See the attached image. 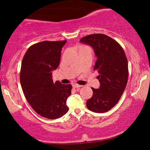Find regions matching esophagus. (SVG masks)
I'll return each mask as SVG.
<instances>
[{
	"label": "esophagus",
	"mask_w": 150,
	"mask_h": 150,
	"mask_svg": "<svg viewBox=\"0 0 150 150\" xmlns=\"http://www.w3.org/2000/svg\"><path fill=\"white\" fill-rule=\"evenodd\" d=\"M82 87V85H78V84H73V87L74 88H78V87Z\"/></svg>",
	"instance_id": "1"
}]
</instances>
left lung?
<instances>
[{"instance_id":"8db88e82","label":"left lung","mask_w":150,"mask_h":150,"mask_svg":"<svg viewBox=\"0 0 150 150\" xmlns=\"http://www.w3.org/2000/svg\"><path fill=\"white\" fill-rule=\"evenodd\" d=\"M80 42L92 46L97 59L94 70L98 73L99 88H91L93 96L87 107L95 112H106L120 100L127 84L128 66L125 53L118 43L103 34L86 35Z\"/></svg>"}]
</instances>
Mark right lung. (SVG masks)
<instances>
[{"label": "right lung", "mask_w": 150, "mask_h": 150, "mask_svg": "<svg viewBox=\"0 0 150 150\" xmlns=\"http://www.w3.org/2000/svg\"><path fill=\"white\" fill-rule=\"evenodd\" d=\"M67 40L44 41L30 46L22 59L20 80L24 95L35 112L43 117L56 119L69 110L66 100L71 85L52 79L59 66L61 51Z\"/></svg>", "instance_id": "obj_1"}]
</instances>
